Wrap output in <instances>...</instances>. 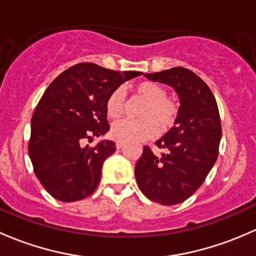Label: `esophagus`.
Wrapping results in <instances>:
<instances>
[{"label":"esophagus","instance_id":"34e87169","mask_svg":"<svg viewBox=\"0 0 256 256\" xmlns=\"http://www.w3.org/2000/svg\"><path fill=\"white\" fill-rule=\"evenodd\" d=\"M125 146V142H122V141H116V148H122V147Z\"/></svg>","mask_w":256,"mask_h":256}]
</instances>
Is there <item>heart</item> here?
I'll return each mask as SVG.
<instances>
[{
    "label": "heart",
    "mask_w": 256,
    "mask_h": 256,
    "mask_svg": "<svg viewBox=\"0 0 256 256\" xmlns=\"http://www.w3.org/2000/svg\"><path fill=\"white\" fill-rule=\"evenodd\" d=\"M135 92L146 102L138 112L140 120L116 121L112 126V136L122 142L146 140L157 135L158 126L162 130L171 128L176 121L178 108L174 102L167 99V92L161 85L152 82H144L136 85ZM125 108V92L121 88L115 89L106 102V112L109 118H116Z\"/></svg>",
    "instance_id": "obj_1"
}]
</instances>
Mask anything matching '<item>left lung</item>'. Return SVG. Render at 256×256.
<instances>
[{
	"instance_id": "left-lung-1",
	"label": "left lung",
	"mask_w": 256,
	"mask_h": 256,
	"mask_svg": "<svg viewBox=\"0 0 256 256\" xmlns=\"http://www.w3.org/2000/svg\"><path fill=\"white\" fill-rule=\"evenodd\" d=\"M144 76L171 86L180 108L174 128L156 141L164 150L161 156L144 148L136 182L148 200L180 204L202 186L216 161L222 138L218 106L208 85L188 69L176 66Z\"/></svg>"
}]
</instances>
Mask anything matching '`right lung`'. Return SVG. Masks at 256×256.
I'll return each instance as SVG.
<instances>
[{
  "label": "right lung",
  "instance_id": "obj_1",
  "mask_svg": "<svg viewBox=\"0 0 256 256\" xmlns=\"http://www.w3.org/2000/svg\"><path fill=\"white\" fill-rule=\"evenodd\" d=\"M141 74L82 63L50 82L32 116L28 154L36 176L52 197L76 202L96 190L102 164L115 152V142L102 138L88 147L82 141L110 130L108 98Z\"/></svg>",
  "mask_w": 256,
  "mask_h": 256
}]
</instances>
